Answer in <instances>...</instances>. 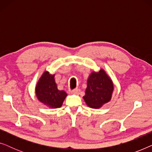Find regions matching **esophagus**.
<instances>
[{
	"mask_svg": "<svg viewBox=\"0 0 152 152\" xmlns=\"http://www.w3.org/2000/svg\"><path fill=\"white\" fill-rule=\"evenodd\" d=\"M72 94H75V95H78L79 93H80V89L78 88H75V89H73V90H72L71 91Z\"/></svg>",
	"mask_w": 152,
	"mask_h": 152,
	"instance_id": "obj_1",
	"label": "esophagus"
}]
</instances>
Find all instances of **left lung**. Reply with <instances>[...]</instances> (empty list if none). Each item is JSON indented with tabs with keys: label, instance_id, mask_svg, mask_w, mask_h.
<instances>
[{
	"label": "left lung",
	"instance_id": "obj_1",
	"mask_svg": "<svg viewBox=\"0 0 152 152\" xmlns=\"http://www.w3.org/2000/svg\"><path fill=\"white\" fill-rule=\"evenodd\" d=\"M113 84L103 69L93 72L87 80V88L83 97L89 107L99 109L111 99Z\"/></svg>",
	"mask_w": 152,
	"mask_h": 152
}]
</instances>
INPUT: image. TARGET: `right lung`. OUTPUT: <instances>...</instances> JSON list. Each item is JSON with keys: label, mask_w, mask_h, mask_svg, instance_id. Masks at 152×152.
Wrapping results in <instances>:
<instances>
[{"label": "right lung", "mask_w": 152, "mask_h": 152, "mask_svg": "<svg viewBox=\"0 0 152 152\" xmlns=\"http://www.w3.org/2000/svg\"><path fill=\"white\" fill-rule=\"evenodd\" d=\"M35 91L37 98L41 102L53 109L61 107L67 96L65 91L58 90L55 75L50 74L48 71L43 72L39 79Z\"/></svg>", "instance_id": "obj_1"}]
</instances>
